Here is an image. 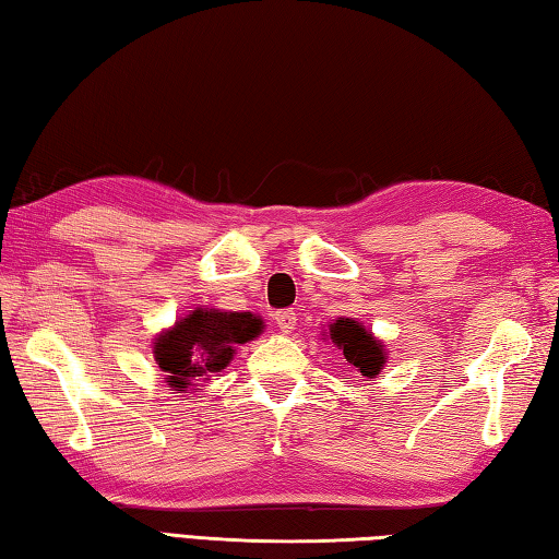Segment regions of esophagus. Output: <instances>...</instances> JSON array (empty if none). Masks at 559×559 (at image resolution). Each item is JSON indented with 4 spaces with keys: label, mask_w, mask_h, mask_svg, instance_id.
Masks as SVG:
<instances>
[{
    "label": "esophagus",
    "mask_w": 559,
    "mask_h": 559,
    "mask_svg": "<svg viewBox=\"0 0 559 559\" xmlns=\"http://www.w3.org/2000/svg\"><path fill=\"white\" fill-rule=\"evenodd\" d=\"M273 320H276L281 332H290L293 328H296L298 314H296V310H293V308H286V310H278L276 314H273Z\"/></svg>",
    "instance_id": "34e87169"
}]
</instances>
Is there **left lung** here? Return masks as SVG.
I'll list each match as a JSON object with an SVG mask.
<instances>
[{"label": "left lung", "mask_w": 559, "mask_h": 559, "mask_svg": "<svg viewBox=\"0 0 559 559\" xmlns=\"http://www.w3.org/2000/svg\"><path fill=\"white\" fill-rule=\"evenodd\" d=\"M330 340L344 352V359H347L361 377H379L385 361L383 344L373 340L359 322H354L349 318L334 320L330 324Z\"/></svg>", "instance_id": "8db88e82"}]
</instances>
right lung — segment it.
Returning <instances> with one entry per match:
<instances>
[{
	"label": "right lung",
	"instance_id": "right-lung-1",
	"mask_svg": "<svg viewBox=\"0 0 559 559\" xmlns=\"http://www.w3.org/2000/svg\"><path fill=\"white\" fill-rule=\"evenodd\" d=\"M263 322L249 312L198 308L154 342V357L174 391H186L227 367L237 344L257 337Z\"/></svg>",
	"mask_w": 559,
	"mask_h": 559
}]
</instances>
